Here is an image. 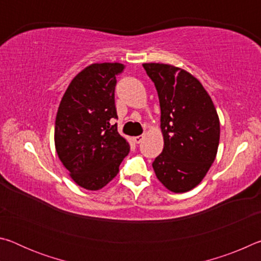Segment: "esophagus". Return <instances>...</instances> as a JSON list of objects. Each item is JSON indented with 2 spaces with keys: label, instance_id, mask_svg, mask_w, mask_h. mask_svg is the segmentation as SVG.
<instances>
[{
  "label": "esophagus",
  "instance_id": "obj_1",
  "mask_svg": "<svg viewBox=\"0 0 261 261\" xmlns=\"http://www.w3.org/2000/svg\"><path fill=\"white\" fill-rule=\"evenodd\" d=\"M144 139V136H137V137H134V140L136 144H140L141 140Z\"/></svg>",
  "mask_w": 261,
  "mask_h": 261
}]
</instances>
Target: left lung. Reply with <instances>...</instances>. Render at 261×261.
Wrapping results in <instances>:
<instances>
[{
    "label": "left lung",
    "mask_w": 261,
    "mask_h": 261,
    "mask_svg": "<svg viewBox=\"0 0 261 261\" xmlns=\"http://www.w3.org/2000/svg\"><path fill=\"white\" fill-rule=\"evenodd\" d=\"M158 91L163 151L153 162L158 179L171 192L199 184L218 153L220 121L213 101L198 79L163 63H144Z\"/></svg>",
    "instance_id": "obj_1"
}]
</instances>
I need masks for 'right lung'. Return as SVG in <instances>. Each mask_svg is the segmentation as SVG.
Instances as JSON below:
<instances>
[{
	"label": "right lung",
	"mask_w": 261,
	"mask_h": 261,
	"mask_svg": "<svg viewBox=\"0 0 261 261\" xmlns=\"http://www.w3.org/2000/svg\"><path fill=\"white\" fill-rule=\"evenodd\" d=\"M121 63H93L83 69L65 91L55 121V148L73 182L96 191L118 174L130 145L118 134L115 107Z\"/></svg>",
	"instance_id": "add662e5"
}]
</instances>
